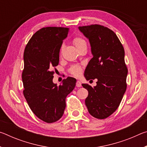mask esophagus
Here are the masks:
<instances>
[{"label":"esophagus","instance_id":"esophagus-1","mask_svg":"<svg viewBox=\"0 0 147 147\" xmlns=\"http://www.w3.org/2000/svg\"><path fill=\"white\" fill-rule=\"evenodd\" d=\"M76 86L77 88H80V87L82 86V83L80 81H77L76 83Z\"/></svg>","mask_w":147,"mask_h":147}]
</instances>
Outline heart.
I'll return each instance as SVG.
<instances>
[{
    "instance_id": "heart-1",
    "label": "heart",
    "mask_w": 147,
    "mask_h": 147,
    "mask_svg": "<svg viewBox=\"0 0 147 147\" xmlns=\"http://www.w3.org/2000/svg\"><path fill=\"white\" fill-rule=\"evenodd\" d=\"M72 41H73L74 45L75 46L76 48L78 50L81 49L84 46H86V41L80 36H75L74 38H73ZM63 49V45H61L60 48V54L62 53ZM69 72L73 76L78 77L81 75L82 73V67L80 65H74L71 67L69 70Z\"/></svg>"
}]
</instances>
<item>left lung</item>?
Instances as JSON below:
<instances>
[{"label": "left lung", "instance_id": "8db88e82", "mask_svg": "<svg viewBox=\"0 0 147 147\" xmlns=\"http://www.w3.org/2000/svg\"><path fill=\"white\" fill-rule=\"evenodd\" d=\"M78 28L89 39L93 56L84 76L87 80H98L94 88L82 84L89 93L86 105L94 117L106 119L118 108L127 88L124 47L115 32L108 27L95 24Z\"/></svg>", "mask_w": 147, "mask_h": 147}]
</instances>
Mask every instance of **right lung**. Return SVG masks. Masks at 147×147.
Masks as SVG:
<instances>
[{
	"instance_id": "1",
	"label": "right lung",
	"mask_w": 147,
	"mask_h": 147,
	"mask_svg": "<svg viewBox=\"0 0 147 147\" xmlns=\"http://www.w3.org/2000/svg\"><path fill=\"white\" fill-rule=\"evenodd\" d=\"M69 28L49 26L37 31L24 52L22 73L23 94L31 110L47 123H54L64 113L67 96L73 90L76 80L68 77L61 85L54 84L55 67L59 63V50Z\"/></svg>"
}]
</instances>
